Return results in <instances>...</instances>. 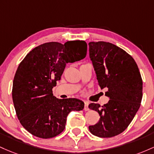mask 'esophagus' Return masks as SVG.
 <instances>
[{
	"instance_id": "obj_1",
	"label": "esophagus",
	"mask_w": 154,
	"mask_h": 154,
	"mask_svg": "<svg viewBox=\"0 0 154 154\" xmlns=\"http://www.w3.org/2000/svg\"><path fill=\"white\" fill-rule=\"evenodd\" d=\"M88 105H89V103H88V102H84V110H86V111H87V110H89V107H88Z\"/></svg>"
}]
</instances>
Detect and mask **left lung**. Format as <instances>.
<instances>
[{
    "label": "left lung",
    "mask_w": 154,
    "mask_h": 154,
    "mask_svg": "<svg viewBox=\"0 0 154 154\" xmlns=\"http://www.w3.org/2000/svg\"><path fill=\"white\" fill-rule=\"evenodd\" d=\"M89 45L98 86L106 89L105 95L110 99L101 107L97 103L89 105L100 116L97 124L89 129L97 137H114L128 127L140 106L142 77L137 63L124 50L105 41Z\"/></svg>",
    "instance_id": "obj_1"
}]
</instances>
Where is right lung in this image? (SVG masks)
<instances>
[{
  "mask_svg": "<svg viewBox=\"0 0 154 154\" xmlns=\"http://www.w3.org/2000/svg\"><path fill=\"white\" fill-rule=\"evenodd\" d=\"M86 51L84 41L45 43L30 51L19 65L12 99L19 121L32 135L56 137L65 129L68 113L84 109L82 100L58 99L53 96L52 89L66 64L85 58Z\"/></svg>",
  "mask_w": 154,
  "mask_h": 154,
  "instance_id": "obj_1",
  "label": "right lung"
}]
</instances>
